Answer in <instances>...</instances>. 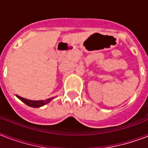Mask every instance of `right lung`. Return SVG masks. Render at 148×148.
<instances>
[{"instance_id": "1", "label": "right lung", "mask_w": 148, "mask_h": 148, "mask_svg": "<svg viewBox=\"0 0 148 148\" xmlns=\"http://www.w3.org/2000/svg\"><path fill=\"white\" fill-rule=\"evenodd\" d=\"M16 96L20 100H22L25 104H26V105L29 106H31V107L34 108L42 106L45 105V104H47L48 103H49L51 99H53V98H50V99H45V100H38V101H35V100H30V99H25V98H23V97H20V96H18V95H16Z\"/></svg>"}]
</instances>
